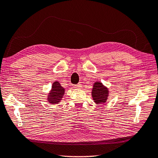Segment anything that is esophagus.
I'll use <instances>...</instances> for the list:
<instances>
[{"label":"esophagus","instance_id":"34e87169","mask_svg":"<svg viewBox=\"0 0 158 158\" xmlns=\"http://www.w3.org/2000/svg\"><path fill=\"white\" fill-rule=\"evenodd\" d=\"M74 88H76V89H80L81 88V84H77V85H74Z\"/></svg>","mask_w":158,"mask_h":158}]
</instances>
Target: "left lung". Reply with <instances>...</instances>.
Here are the masks:
<instances>
[{"instance_id":"1","label":"left lung","mask_w":158,"mask_h":158,"mask_svg":"<svg viewBox=\"0 0 158 158\" xmlns=\"http://www.w3.org/2000/svg\"><path fill=\"white\" fill-rule=\"evenodd\" d=\"M92 95L94 101L96 104L106 102L109 96V90L102 83L96 82L94 84Z\"/></svg>"}]
</instances>
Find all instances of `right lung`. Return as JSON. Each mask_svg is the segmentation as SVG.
<instances>
[{"label":"right lung","mask_w":158,"mask_h":158,"mask_svg":"<svg viewBox=\"0 0 158 158\" xmlns=\"http://www.w3.org/2000/svg\"><path fill=\"white\" fill-rule=\"evenodd\" d=\"M64 89L60 85L58 81H55L53 83L52 90L48 96V100L49 103L57 104L62 100L64 94Z\"/></svg>","instance_id":"right-lung-1"}]
</instances>
